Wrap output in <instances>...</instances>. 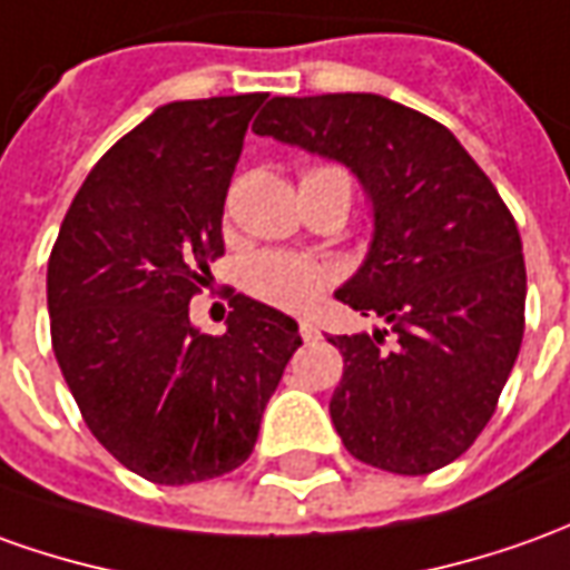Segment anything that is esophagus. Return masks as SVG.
Returning a JSON list of instances; mask_svg holds the SVG:
<instances>
[{
  "label": "esophagus",
  "instance_id": "1",
  "mask_svg": "<svg viewBox=\"0 0 570 570\" xmlns=\"http://www.w3.org/2000/svg\"><path fill=\"white\" fill-rule=\"evenodd\" d=\"M297 332H301L304 341H316V337H320V328L309 323V320H301V323H297Z\"/></svg>",
  "mask_w": 570,
  "mask_h": 570
}]
</instances>
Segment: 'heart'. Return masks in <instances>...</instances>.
Returning <instances> with one entry per match:
<instances>
[{
  "instance_id": "b5f03b06",
  "label": "heart",
  "mask_w": 570,
  "mask_h": 570,
  "mask_svg": "<svg viewBox=\"0 0 570 570\" xmlns=\"http://www.w3.org/2000/svg\"><path fill=\"white\" fill-rule=\"evenodd\" d=\"M309 170H328V167H309ZM242 282L245 292L263 304L288 313H304L335 285V269L307 254L261 250L245 263Z\"/></svg>"
}]
</instances>
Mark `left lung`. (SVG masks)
<instances>
[{
	"mask_svg": "<svg viewBox=\"0 0 570 570\" xmlns=\"http://www.w3.org/2000/svg\"><path fill=\"white\" fill-rule=\"evenodd\" d=\"M254 132L347 164L375 207L366 263L335 297L391 328L328 337L344 356L328 412L347 453L394 474L450 465L521 351L528 273L512 210L450 129L391 98H273Z\"/></svg>",
	"mask_w": 570,
	"mask_h": 570,
	"instance_id": "1",
	"label": "left lung"
}]
</instances>
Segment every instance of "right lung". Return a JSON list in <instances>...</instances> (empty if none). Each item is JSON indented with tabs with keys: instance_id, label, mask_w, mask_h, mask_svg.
Masks as SVG:
<instances>
[{
	"instance_id": "1",
	"label": "right lung",
	"mask_w": 570,
	"mask_h": 570,
	"mask_svg": "<svg viewBox=\"0 0 570 570\" xmlns=\"http://www.w3.org/2000/svg\"><path fill=\"white\" fill-rule=\"evenodd\" d=\"M266 92L170 101L114 142L49 257L52 351L82 422L129 472L195 484L238 469L301 347L292 316L229 297L223 335L188 304L223 257V204Z\"/></svg>"
}]
</instances>
